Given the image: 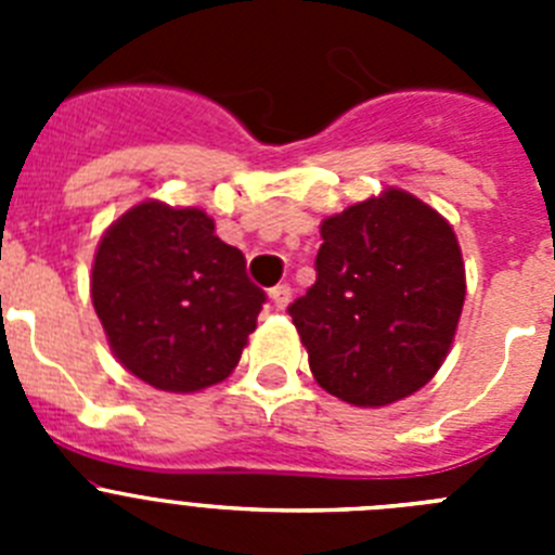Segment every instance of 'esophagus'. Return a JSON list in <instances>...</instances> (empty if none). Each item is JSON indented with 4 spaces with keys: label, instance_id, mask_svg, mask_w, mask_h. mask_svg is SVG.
I'll use <instances>...</instances> for the list:
<instances>
[{
    "label": "esophagus",
    "instance_id": "esophagus-1",
    "mask_svg": "<svg viewBox=\"0 0 555 555\" xmlns=\"http://www.w3.org/2000/svg\"><path fill=\"white\" fill-rule=\"evenodd\" d=\"M269 300H272V306L278 308V311H283V308L292 302V286H286V283H281V286L269 288Z\"/></svg>",
    "mask_w": 555,
    "mask_h": 555
}]
</instances>
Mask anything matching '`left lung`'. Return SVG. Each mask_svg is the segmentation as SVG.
Listing matches in <instances>:
<instances>
[{"label": "left lung", "instance_id": "1", "mask_svg": "<svg viewBox=\"0 0 555 555\" xmlns=\"http://www.w3.org/2000/svg\"><path fill=\"white\" fill-rule=\"evenodd\" d=\"M317 283L288 306L317 384L361 409L423 389L464 308L453 228L409 191L350 205L320 228Z\"/></svg>", "mask_w": 555, "mask_h": 555}]
</instances>
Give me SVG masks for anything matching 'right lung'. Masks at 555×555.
<instances>
[{"label":"right lung","instance_id":"obj_1","mask_svg":"<svg viewBox=\"0 0 555 555\" xmlns=\"http://www.w3.org/2000/svg\"><path fill=\"white\" fill-rule=\"evenodd\" d=\"M91 300L125 370L189 395L235 370L267 294L205 210L150 199L102 235Z\"/></svg>","mask_w":555,"mask_h":555}]
</instances>
